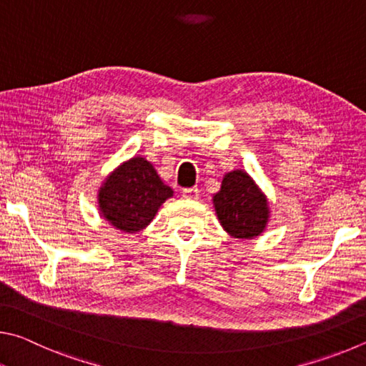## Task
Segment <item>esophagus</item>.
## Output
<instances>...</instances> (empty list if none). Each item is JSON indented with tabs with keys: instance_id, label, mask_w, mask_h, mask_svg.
<instances>
[{
	"instance_id": "34e87169",
	"label": "esophagus",
	"mask_w": 366,
	"mask_h": 366,
	"mask_svg": "<svg viewBox=\"0 0 366 366\" xmlns=\"http://www.w3.org/2000/svg\"><path fill=\"white\" fill-rule=\"evenodd\" d=\"M199 196H201V193H199V189H197V188H184L183 189L184 199L197 201V199H199Z\"/></svg>"
}]
</instances>
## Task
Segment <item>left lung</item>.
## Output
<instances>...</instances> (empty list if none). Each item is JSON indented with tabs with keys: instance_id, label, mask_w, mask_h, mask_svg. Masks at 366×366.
Masks as SVG:
<instances>
[{
	"instance_id": "1",
	"label": "left lung",
	"mask_w": 366,
	"mask_h": 366,
	"mask_svg": "<svg viewBox=\"0 0 366 366\" xmlns=\"http://www.w3.org/2000/svg\"><path fill=\"white\" fill-rule=\"evenodd\" d=\"M222 228L236 239H254L270 222V202L246 170L236 169L223 175L219 193L212 196Z\"/></svg>"
}]
</instances>
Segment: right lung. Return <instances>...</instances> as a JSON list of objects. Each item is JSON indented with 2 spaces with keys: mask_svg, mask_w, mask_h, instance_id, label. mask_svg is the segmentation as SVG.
<instances>
[{
  "mask_svg": "<svg viewBox=\"0 0 366 366\" xmlns=\"http://www.w3.org/2000/svg\"><path fill=\"white\" fill-rule=\"evenodd\" d=\"M173 189L143 156L124 160L98 189L99 215L122 233H138L154 220Z\"/></svg>",
  "mask_w": 366,
  "mask_h": 366,
  "instance_id": "right-lung-1",
  "label": "right lung"
}]
</instances>
